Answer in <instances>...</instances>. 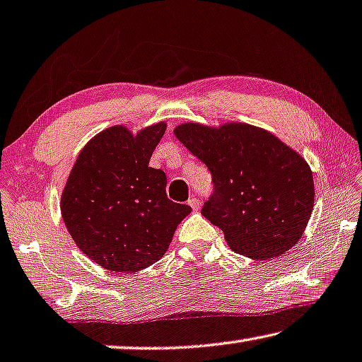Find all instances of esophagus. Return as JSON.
<instances>
[{
    "instance_id": "obj_1",
    "label": "esophagus",
    "mask_w": 362,
    "mask_h": 362,
    "mask_svg": "<svg viewBox=\"0 0 362 362\" xmlns=\"http://www.w3.org/2000/svg\"><path fill=\"white\" fill-rule=\"evenodd\" d=\"M187 204L191 205V209L194 210V212H197L199 207H200V202H199V199H197V197H189Z\"/></svg>"
}]
</instances>
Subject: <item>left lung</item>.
Masks as SVG:
<instances>
[{"label":"left lung","instance_id":"1","mask_svg":"<svg viewBox=\"0 0 362 362\" xmlns=\"http://www.w3.org/2000/svg\"><path fill=\"white\" fill-rule=\"evenodd\" d=\"M175 136L212 175L214 192L200 214L223 231L233 251L267 260L299 241L314 209L313 171L301 155L243 123H186Z\"/></svg>","mask_w":362,"mask_h":362}]
</instances>
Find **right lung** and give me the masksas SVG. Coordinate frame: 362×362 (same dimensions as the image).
<instances>
[{
	"mask_svg": "<svg viewBox=\"0 0 362 362\" xmlns=\"http://www.w3.org/2000/svg\"><path fill=\"white\" fill-rule=\"evenodd\" d=\"M165 123L132 136L113 126L77 157L61 196L69 235L103 269L132 274L163 257L191 207L166 196V175L148 166Z\"/></svg>",
	"mask_w": 362,
	"mask_h": 362,
	"instance_id": "add662e5",
	"label": "right lung"
}]
</instances>
